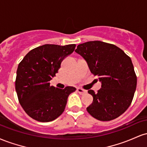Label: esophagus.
I'll use <instances>...</instances> for the list:
<instances>
[{
	"mask_svg": "<svg viewBox=\"0 0 147 147\" xmlns=\"http://www.w3.org/2000/svg\"><path fill=\"white\" fill-rule=\"evenodd\" d=\"M77 92L80 94V95H85L86 93H87L86 90H84V89H82V88H78L77 89Z\"/></svg>",
	"mask_w": 147,
	"mask_h": 147,
	"instance_id": "esophagus-1",
	"label": "esophagus"
}]
</instances>
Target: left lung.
Segmentation results:
<instances>
[{
  "mask_svg": "<svg viewBox=\"0 0 147 147\" xmlns=\"http://www.w3.org/2000/svg\"><path fill=\"white\" fill-rule=\"evenodd\" d=\"M75 52L86 61L91 73L99 77L102 88L95 93L88 113L100 121H110L124 113L132 102L137 76L131 58L120 48L105 42L88 41L77 45Z\"/></svg>",
  "mask_w": 147,
  "mask_h": 147,
  "instance_id": "left-lung-1",
  "label": "left lung"
}]
</instances>
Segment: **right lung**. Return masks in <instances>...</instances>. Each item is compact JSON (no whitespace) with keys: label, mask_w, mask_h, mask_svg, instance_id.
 I'll return each mask as SVG.
<instances>
[{"label":"right lung","mask_w":147,"mask_h":147,"mask_svg":"<svg viewBox=\"0 0 147 147\" xmlns=\"http://www.w3.org/2000/svg\"><path fill=\"white\" fill-rule=\"evenodd\" d=\"M75 44H45L30 50L18 64L15 88L18 102L30 117L41 122L57 119L65 110L69 95L76 88H57L50 81Z\"/></svg>","instance_id":"obj_1"}]
</instances>
